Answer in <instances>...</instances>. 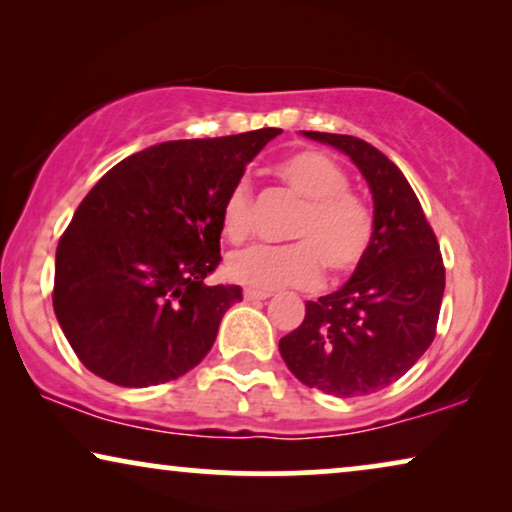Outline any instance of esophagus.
<instances>
[{
    "instance_id": "34e87169",
    "label": "esophagus",
    "mask_w": 512,
    "mask_h": 512,
    "mask_svg": "<svg viewBox=\"0 0 512 512\" xmlns=\"http://www.w3.org/2000/svg\"><path fill=\"white\" fill-rule=\"evenodd\" d=\"M270 291H261V289H244V300H265L270 298Z\"/></svg>"
}]
</instances>
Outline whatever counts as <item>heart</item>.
Instances as JSON below:
<instances>
[{
    "instance_id": "obj_1",
    "label": "heart",
    "mask_w": 512,
    "mask_h": 512,
    "mask_svg": "<svg viewBox=\"0 0 512 512\" xmlns=\"http://www.w3.org/2000/svg\"><path fill=\"white\" fill-rule=\"evenodd\" d=\"M275 174L303 200L289 228V244H249L228 256V275L251 289L312 286L324 265L333 275H349L366 261L375 237V214L361 195L349 191L342 167L319 151H298L279 160ZM249 181L240 179L221 205V230L242 240L251 230Z\"/></svg>"
}]
</instances>
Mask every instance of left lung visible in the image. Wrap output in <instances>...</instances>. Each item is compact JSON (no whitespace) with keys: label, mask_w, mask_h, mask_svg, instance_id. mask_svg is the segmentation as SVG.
I'll return each mask as SVG.
<instances>
[{"label":"left lung","mask_w":512,"mask_h":512,"mask_svg":"<svg viewBox=\"0 0 512 512\" xmlns=\"http://www.w3.org/2000/svg\"><path fill=\"white\" fill-rule=\"evenodd\" d=\"M305 135L347 153L366 177L375 237L342 289L307 300L303 324L279 340V352L307 387L366 396L408 373L436 338L443 256L415 191L382 151L359 137Z\"/></svg>","instance_id":"obj_1"}]
</instances>
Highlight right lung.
Instances as JSON below:
<instances>
[{
  "mask_svg": "<svg viewBox=\"0 0 512 512\" xmlns=\"http://www.w3.org/2000/svg\"><path fill=\"white\" fill-rule=\"evenodd\" d=\"M279 128L132 153L81 200L55 251L53 310L74 354L118 387L186 375L212 349L240 286H207L221 205Z\"/></svg>",
  "mask_w": 512,
  "mask_h": 512,
  "instance_id": "obj_1",
  "label": "right lung"
}]
</instances>
